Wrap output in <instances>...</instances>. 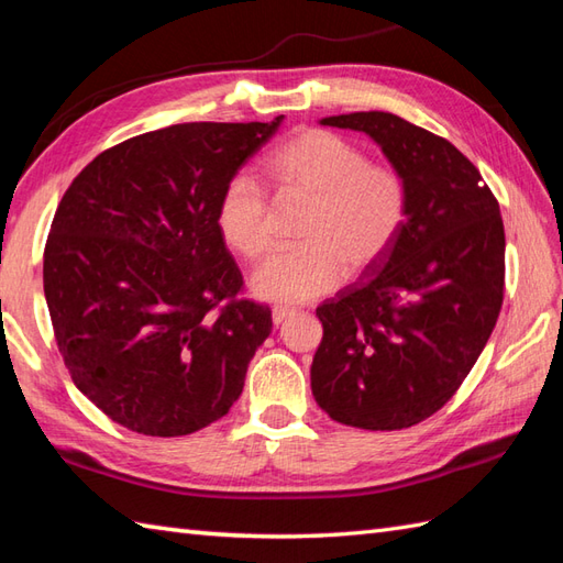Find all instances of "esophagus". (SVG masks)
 I'll list each match as a JSON object with an SVG mask.
<instances>
[{
    "label": "esophagus",
    "mask_w": 563,
    "mask_h": 563,
    "mask_svg": "<svg viewBox=\"0 0 563 563\" xmlns=\"http://www.w3.org/2000/svg\"><path fill=\"white\" fill-rule=\"evenodd\" d=\"M292 314H295V309H290V307H275L273 309V324L280 327L283 321H288Z\"/></svg>",
    "instance_id": "34e87169"
}]
</instances>
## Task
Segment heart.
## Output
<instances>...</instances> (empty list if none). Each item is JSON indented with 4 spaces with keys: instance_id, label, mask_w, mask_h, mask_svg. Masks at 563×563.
Returning a JSON list of instances; mask_svg holds the SVG:
<instances>
[{
    "instance_id": "obj_1",
    "label": "heart",
    "mask_w": 563,
    "mask_h": 563,
    "mask_svg": "<svg viewBox=\"0 0 563 563\" xmlns=\"http://www.w3.org/2000/svg\"><path fill=\"white\" fill-rule=\"evenodd\" d=\"M268 176L278 196L309 202L302 246L273 254L256 268L251 290L275 305L312 302L343 273H365L389 254L406 220V184L361 147L327 130H302L273 152ZM218 230L227 246L258 258L273 244V218L263 188L234 174L218 200Z\"/></svg>"
}]
</instances>
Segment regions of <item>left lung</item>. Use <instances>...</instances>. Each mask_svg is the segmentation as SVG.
<instances>
[{
	"label": "left lung",
	"mask_w": 563,
	"mask_h": 563,
	"mask_svg": "<svg viewBox=\"0 0 563 563\" xmlns=\"http://www.w3.org/2000/svg\"><path fill=\"white\" fill-rule=\"evenodd\" d=\"M375 140L406 184V220L361 283L317 307L312 394L333 421L401 430L442 409L470 375L504 305L498 200L464 154L385 111L321 118Z\"/></svg>",
	"instance_id": "1"
}]
</instances>
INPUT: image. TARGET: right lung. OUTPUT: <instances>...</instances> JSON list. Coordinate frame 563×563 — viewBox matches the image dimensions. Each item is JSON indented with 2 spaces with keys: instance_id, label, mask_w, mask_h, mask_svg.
<instances>
[{
  "instance_id": "obj_1",
  "label": "right lung",
  "mask_w": 563,
  "mask_h": 563,
  "mask_svg": "<svg viewBox=\"0 0 563 563\" xmlns=\"http://www.w3.org/2000/svg\"><path fill=\"white\" fill-rule=\"evenodd\" d=\"M181 123L101 152L47 234L43 290L77 389L128 430L176 438L218 421L271 333L239 300L218 230L224 184L280 128Z\"/></svg>"
}]
</instances>
